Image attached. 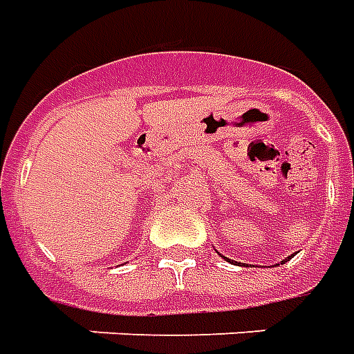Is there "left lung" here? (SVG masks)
I'll use <instances>...</instances> for the list:
<instances>
[{"instance_id": "left-lung-1", "label": "left lung", "mask_w": 354, "mask_h": 354, "mask_svg": "<svg viewBox=\"0 0 354 354\" xmlns=\"http://www.w3.org/2000/svg\"><path fill=\"white\" fill-rule=\"evenodd\" d=\"M223 259H227V257H223ZM288 259H290V257H288ZM288 259H284V261H282V263H286V261H288ZM227 261H229V259H227Z\"/></svg>"}]
</instances>
